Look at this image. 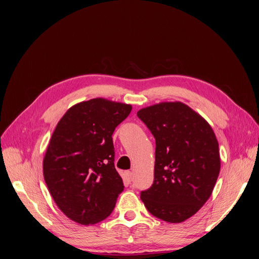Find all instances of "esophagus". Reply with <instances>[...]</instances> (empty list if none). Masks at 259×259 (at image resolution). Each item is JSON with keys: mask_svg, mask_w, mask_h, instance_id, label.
Listing matches in <instances>:
<instances>
[{"mask_svg": "<svg viewBox=\"0 0 259 259\" xmlns=\"http://www.w3.org/2000/svg\"><path fill=\"white\" fill-rule=\"evenodd\" d=\"M124 180L127 184H131V182H132V171H125V173H124Z\"/></svg>", "mask_w": 259, "mask_h": 259, "instance_id": "1", "label": "esophagus"}]
</instances>
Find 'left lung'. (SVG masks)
Segmentation results:
<instances>
[{
    "label": "left lung",
    "mask_w": 259,
    "mask_h": 259,
    "mask_svg": "<svg viewBox=\"0 0 259 259\" xmlns=\"http://www.w3.org/2000/svg\"><path fill=\"white\" fill-rule=\"evenodd\" d=\"M155 138L154 180L140 199L153 216L178 224L209 199L221 170L218 142L207 121L180 101L140 109Z\"/></svg>",
    "instance_id": "1"
}]
</instances>
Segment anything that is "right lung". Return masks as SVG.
I'll list each match as a JSON object with an SVG mask.
<instances>
[{"mask_svg":"<svg viewBox=\"0 0 259 259\" xmlns=\"http://www.w3.org/2000/svg\"><path fill=\"white\" fill-rule=\"evenodd\" d=\"M132 106L106 98L75 104L55 128L43 175L58 208L71 221L94 225L112 213L123 191L114 167L112 134Z\"/></svg>","mask_w":259,"mask_h":259,"instance_id":"add662e5","label":"right lung"}]
</instances>
